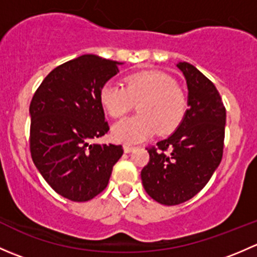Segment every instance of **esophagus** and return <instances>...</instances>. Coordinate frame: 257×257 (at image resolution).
Segmentation results:
<instances>
[{
	"label": "esophagus",
	"instance_id": "obj_1",
	"mask_svg": "<svg viewBox=\"0 0 257 257\" xmlns=\"http://www.w3.org/2000/svg\"><path fill=\"white\" fill-rule=\"evenodd\" d=\"M123 148H124V152L125 153H131L136 149V147H134V145H131V144H124Z\"/></svg>",
	"mask_w": 257,
	"mask_h": 257
}]
</instances>
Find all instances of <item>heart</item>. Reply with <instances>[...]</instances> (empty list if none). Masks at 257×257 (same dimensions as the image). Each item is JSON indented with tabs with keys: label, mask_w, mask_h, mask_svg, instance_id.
I'll return each mask as SVG.
<instances>
[{
	"label": "heart",
	"mask_w": 257,
	"mask_h": 257,
	"mask_svg": "<svg viewBox=\"0 0 257 257\" xmlns=\"http://www.w3.org/2000/svg\"><path fill=\"white\" fill-rule=\"evenodd\" d=\"M124 83L107 82L99 92L100 103L113 118H121L138 103V114L114 124V139L138 143L157 131L168 134L180 125L188 98L173 77L157 71L139 72L126 77Z\"/></svg>",
	"instance_id": "heart-1"
}]
</instances>
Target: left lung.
Here are the masks:
<instances>
[{"label":"left lung","mask_w":257,"mask_h":257,"mask_svg":"<svg viewBox=\"0 0 257 257\" xmlns=\"http://www.w3.org/2000/svg\"><path fill=\"white\" fill-rule=\"evenodd\" d=\"M188 85L186 114L177 131L147 148L149 163L141 173L148 195L178 205L208 184L222 158L226 110L216 87L188 62H179Z\"/></svg>","instance_id":"1"}]
</instances>
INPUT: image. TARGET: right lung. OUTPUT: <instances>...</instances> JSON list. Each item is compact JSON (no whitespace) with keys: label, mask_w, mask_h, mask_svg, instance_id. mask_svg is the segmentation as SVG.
Instances as JSON below:
<instances>
[{"label":"right lung","mask_w":257,"mask_h":257,"mask_svg":"<svg viewBox=\"0 0 257 257\" xmlns=\"http://www.w3.org/2000/svg\"><path fill=\"white\" fill-rule=\"evenodd\" d=\"M119 62L84 54L56 67L30 105V149L43 179L72 201H88L108 185L121 145L90 144L109 131L100 88Z\"/></svg>","instance_id":"obj_1"}]
</instances>
